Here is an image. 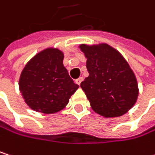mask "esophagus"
<instances>
[{"instance_id": "1", "label": "esophagus", "mask_w": 155, "mask_h": 155, "mask_svg": "<svg viewBox=\"0 0 155 155\" xmlns=\"http://www.w3.org/2000/svg\"><path fill=\"white\" fill-rule=\"evenodd\" d=\"M82 80H83V78L82 77L78 78V79H76V80H75V82L77 83L78 85H80V84H81V82L82 81Z\"/></svg>"}]
</instances>
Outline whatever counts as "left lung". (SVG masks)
Masks as SVG:
<instances>
[{
  "label": "left lung",
  "instance_id": "1",
  "mask_svg": "<svg viewBox=\"0 0 155 155\" xmlns=\"http://www.w3.org/2000/svg\"><path fill=\"white\" fill-rule=\"evenodd\" d=\"M89 76L81 83L91 108L108 118L128 112L136 104L138 83L127 61L116 48L106 43L81 44Z\"/></svg>",
  "mask_w": 155,
  "mask_h": 155
}]
</instances>
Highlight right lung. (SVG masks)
<instances>
[{
	"instance_id": "1",
	"label": "right lung",
	"mask_w": 155,
	"mask_h": 155,
	"mask_svg": "<svg viewBox=\"0 0 155 155\" xmlns=\"http://www.w3.org/2000/svg\"><path fill=\"white\" fill-rule=\"evenodd\" d=\"M64 52L47 47L34 55L23 68L18 88L26 104L35 111L54 114L66 107L79 85L64 66Z\"/></svg>"
}]
</instances>
